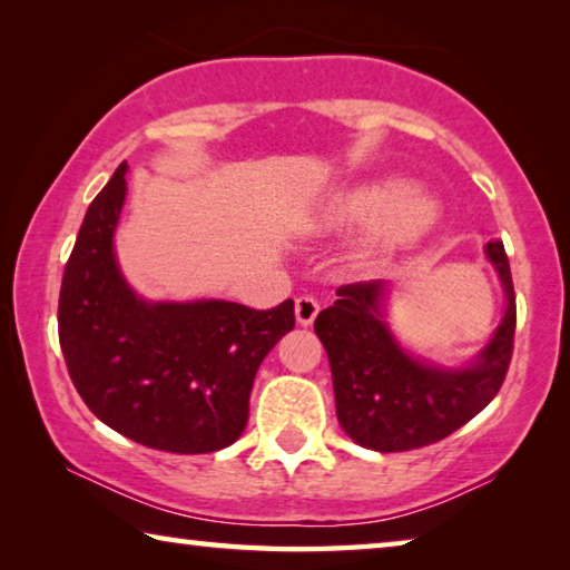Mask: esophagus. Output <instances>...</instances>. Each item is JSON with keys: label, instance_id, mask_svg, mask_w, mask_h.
I'll use <instances>...</instances> for the list:
<instances>
[{"label": "esophagus", "instance_id": "obj_1", "mask_svg": "<svg viewBox=\"0 0 570 570\" xmlns=\"http://www.w3.org/2000/svg\"><path fill=\"white\" fill-rule=\"evenodd\" d=\"M294 312H296V322L302 324V326H308V324L316 320V314H320V302H316L314 296L302 294V296L296 298Z\"/></svg>", "mask_w": 570, "mask_h": 570}]
</instances>
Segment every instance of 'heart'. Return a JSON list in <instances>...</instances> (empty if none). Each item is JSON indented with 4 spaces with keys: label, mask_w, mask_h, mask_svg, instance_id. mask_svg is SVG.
Returning a JSON list of instances; mask_svg holds the SVG:
<instances>
[{
    "label": "heart",
    "mask_w": 570,
    "mask_h": 570,
    "mask_svg": "<svg viewBox=\"0 0 570 570\" xmlns=\"http://www.w3.org/2000/svg\"><path fill=\"white\" fill-rule=\"evenodd\" d=\"M438 218V204L430 196L400 178L372 180L342 190L322 210V226L330 230H350L362 226H376L366 246L370 256H384L417 240Z\"/></svg>",
    "instance_id": "heart-1"
}]
</instances>
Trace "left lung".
Listing matches in <instances>:
<instances>
[{
  "instance_id": "left-lung-1",
  "label": "left lung",
  "mask_w": 570,
  "mask_h": 570,
  "mask_svg": "<svg viewBox=\"0 0 570 570\" xmlns=\"http://www.w3.org/2000/svg\"><path fill=\"white\" fill-rule=\"evenodd\" d=\"M485 254L503 282L508 308L493 340L465 370H442L412 360L382 322L384 282L336 288V302L320 312L314 332L330 356L336 417L356 445L377 452L417 450L445 440L485 410L513 356L515 292L503 240Z\"/></svg>"
}]
</instances>
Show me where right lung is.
I'll use <instances>...</instances> for the list:
<instances>
[{
	"label": "right lung",
	"mask_w": 570,
	"mask_h": 570,
	"mask_svg": "<svg viewBox=\"0 0 570 570\" xmlns=\"http://www.w3.org/2000/svg\"><path fill=\"white\" fill-rule=\"evenodd\" d=\"M120 163L85 214L67 258L57 326L75 390L95 417L153 450L198 455L236 442L264 356L294 330V302L150 304L115 262Z\"/></svg>",
	"instance_id": "obj_1"
}]
</instances>
